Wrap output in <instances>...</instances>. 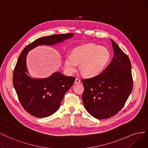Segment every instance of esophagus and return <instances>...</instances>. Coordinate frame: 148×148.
I'll return each instance as SVG.
<instances>
[{"instance_id":"34e87169","label":"esophagus","mask_w":148,"mask_h":148,"mask_svg":"<svg viewBox=\"0 0 148 148\" xmlns=\"http://www.w3.org/2000/svg\"><path fill=\"white\" fill-rule=\"evenodd\" d=\"M81 80H80L79 78H76L75 79V82H74V83L75 84H79V83H81Z\"/></svg>"}]
</instances>
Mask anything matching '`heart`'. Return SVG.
Masks as SVG:
<instances>
[{
    "label": "heart",
    "mask_w": 148,
    "mask_h": 148,
    "mask_svg": "<svg viewBox=\"0 0 148 148\" xmlns=\"http://www.w3.org/2000/svg\"><path fill=\"white\" fill-rule=\"evenodd\" d=\"M111 58L108 49L102 46L89 43L75 48L72 55H67L64 66L69 73L73 74L79 69L81 73L87 77H93L99 75L106 67Z\"/></svg>",
    "instance_id": "obj_1"
}]
</instances>
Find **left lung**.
<instances>
[{"instance_id": "1", "label": "left lung", "mask_w": 148, "mask_h": 148, "mask_svg": "<svg viewBox=\"0 0 148 148\" xmlns=\"http://www.w3.org/2000/svg\"><path fill=\"white\" fill-rule=\"evenodd\" d=\"M114 56L102 73L82 80V96L86 110L97 119H107L119 113L133 90L132 64L128 56L113 40Z\"/></svg>"}]
</instances>
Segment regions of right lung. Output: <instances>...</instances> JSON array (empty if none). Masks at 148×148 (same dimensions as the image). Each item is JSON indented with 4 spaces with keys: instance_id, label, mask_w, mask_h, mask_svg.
Wrapping results in <instances>:
<instances>
[{
    "instance_id": "1",
    "label": "right lung",
    "mask_w": 148,
    "mask_h": 148,
    "mask_svg": "<svg viewBox=\"0 0 148 148\" xmlns=\"http://www.w3.org/2000/svg\"><path fill=\"white\" fill-rule=\"evenodd\" d=\"M73 35L71 33L40 38L27 45L18 57L14 71L13 84L21 105L30 115L43 118L55 113L75 78L66 76L59 72L47 78L29 77L26 65L28 51L39 45H54Z\"/></svg>"
}]
</instances>
